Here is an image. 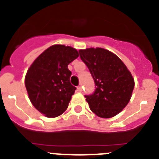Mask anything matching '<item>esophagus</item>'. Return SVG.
<instances>
[{"label": "esophagus", "instance_id": "esophagus-1", "mask_svg": "<svg viewBox=\"0 0 159 159\" xmlns=\"http://www.w3.org/2000/svg\"><path fill=\"white\" fill-rule=\"evenodd\" d=\"M77 90H78L79 92H82V90H83L82 84H80V85H79V86L77 87Z\"/></svg>", "mask_w": 159, "mask_h": 159}]
</instances>
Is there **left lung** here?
Returning a JSON list of instances; mask_svg holds the SVG:
<instances>
[{
    "mask_svg": "<svg viewBox=\"0 0 159 159\" xmlns=\"http://www.w3.org/2000/svg\"><path fill=\"white\" fill-rule=\"evenodd\" d=\"M95 82V92L85 95L90 109L97 116L111 118L122 111L131 97L134 79L120 59L106 49L80 50Z\"/></svg>",
    "mask_w": 159,
    "mask_h": 159,
    "instance_id": "1",
    "label": "left lung"
}]
</instances>
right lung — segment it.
Returning a JSON list of instances; mask_svg holds the SVG:
<instances>
[{"label":"right lung","instance_id":"obj_1","mask_svg":"<svg viewBox=\"0 0 159 159\" xmlns=\"http://www.w3.org/2000/svg\"><path fill=\"white\" fill-rule=\"evenodd\" d=\"M79 57L69 46H51L32 63L25 76V87L32 105L47 117L64 113L68 107L75 86L71 85L68 64Z\"/></svg>","mask_w":159,"mask_h":159}]
</instances>
